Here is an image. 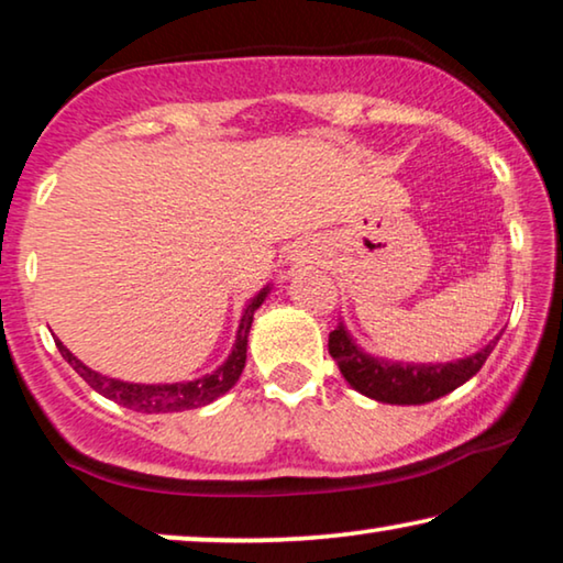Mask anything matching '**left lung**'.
Returning <instances> with one entry per match:
<instances>
[{"label": "left lung", "instance_id": "left-lung-1", "mask_svg": "<svg viewBox=\"0 0 563 563\" xmlns=\"http://www.w3.org/2000/svg\"><path fill=\"white\" fill-rule=\"evenodd\" d=\"M503 335V332H500ZM500 335H495L485 347L460 361L450 363H401L386 361V357L371 355L357 345V340L350 335L345 322L338 324V330L330 332V355L335 357L338 368L350 386L357 394L373 398L380 404L396 406H421L437 401L462 383H467L475 373L483 368L487 355L498 345Z\"/></svg>", "mask_w": 563, "mask_h": 563}]
</instances>
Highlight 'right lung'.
<instances>
[{"mask_svg":"<svg viewBox=\"0 0 563 563\" xmlns=\"http://www.w3.org/2000/svg\"><path fill=\"white\" fill-rule=\"evenodd\" d=\"M272 291V284L258 291L256 297H251L243 307L239 330H235V340L231 353H228L225 361L218 365L213 373H206V376L195 380H177V383H132L103 376V373L88 368L84 361H78L76 355L70 353L63 342L55 338V345H58L60 355L70 363V368L84 378L88 386H91L96 394H101L109 401L124 406V409L140 411V413H175V411H187V409H200V406L213 404L216 398L228 394L235 383H239L243 365H246V347H249V332L251 322H254L256 309L264 305V299Z\"/></svg>","mask_w":563,"mask_h":563,"instance_id":"1","label":"right lung"}]
</instances>
